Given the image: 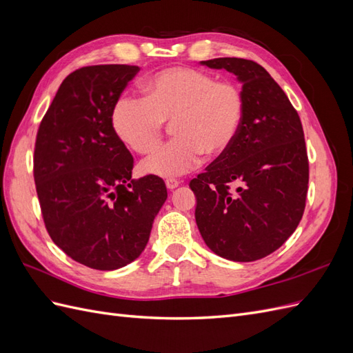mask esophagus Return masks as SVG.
I'll return each mask as SVG.
<instances>
[{
  "label": "esophagus",
  "instance_id": "34e87169",
  "mask_svg": "<svg viewBox=\"0 0 353 353\" xmlns=\"http://www.w3.org/2000/svg\"><path fill=\"white\" fill-rule=\"evenodd\" d=\"M166 187H168V190H175L181 183L179 181H176V179H166Z\"/></svg>",
  "mask_w": 353,
  "mask_h": 353
}]
</instances>
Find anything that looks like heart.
<instances>
[{
	"mask_svg": "<svg viewBox=\"0 0 353 353\" xmlns=\"http://www.w3.org/2000/svg\"><path fill=\"white\" fill-rule=\"evenodd\" d=\"M145 99L122 95L112 109L117 138L138 154L153 152L172 126L170 140L143 163L145 174L172 178L194 169L201 154H225L241 130L245 100L241 88L230 81L190 68H170L148 78Z\"/></svg>",
	"mask_w": 353,
	"mask_h": 353,
	"instance_id": "b5f03b06",
	"label": "heart"
}]
</instances>
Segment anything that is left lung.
<instances>
[{
    "instance_id": "1",
    "label": "left lung",
    "mask_w": 353,
    "mask_h": 353,
    "mask_svg": "<svg viewBox=\"0 0 353 353\" xmlns=\"http://www.w3.org/2000/svg\"><path fill=\"white\" fill-rule=\"evenodd\" d=\"M201 65L236 74L245 113L230 150L190 181L197 199L196 222L213 253L253 262L281 248L303 216L309 162L302 122L258 63L221 57Z\"/></svg>"
}]
</instances>
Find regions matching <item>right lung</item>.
Segmentation results:
<instances>
[{"mask_svg": "<svg viewBox=\"0 0 353 353\" xmlns=\"http://www.w3.org/2000/svg\"><path fill=\"white\" fill-rule=\"evenodd\" d=\"M138 70L99 65L72 72L37 134L34 178L46 228L69 258L92 270L135 261L168 197L162 178H131L132 154L112 126L113 104Z\"/></svg>", "mask_w": 353, "mask_h": 353, "instance_id": "right-lung-1", "label": "right lung"}]
</instances>
